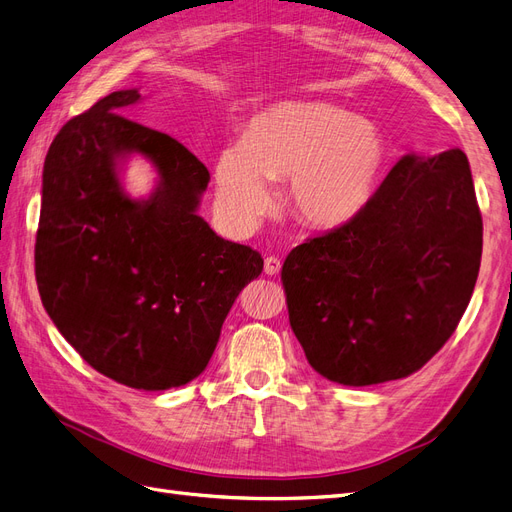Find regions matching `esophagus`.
I'll use <instances>...</instances> for the list:
<instances>
[{
	"instance_id": "obj_1",
	"label": "esophagus",
	"mask_w": 512,
	"mask_h": 512,
	"mask_svg": "<svg viewBox=\"0 0 512 512\" xmlns=\"http://www.w3.org/2000/svg\"><path fill=\"white\" fill-rule=\"evenodd\" d=\"M280 269H282L280 258H277V256H267L265 258V273L267 275H277V273H280Z\"/></svg>"
}]
</instances>
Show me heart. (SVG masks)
Returning a JSON list of instances; mask_svg holds the SVG:
<instances>
[{"instance_id":"b5f03b06","label":"heart","mask_w":512,"mask_h":512,"mask_svg":"<svg viewBox=\"0 0 512 512\" xmlns=\"http://www.w3.org/2000/svg\"><path fill=\"white\" fill-rule=\"evenodd\" d=\"M386 160L382 132L331 102H282L252 119L243 143L220 151L213 166L215 205L239 228L271 205L267 179H284L288 209L309 226L348 222L369 200Z\"/></svg>"}]
</instances>
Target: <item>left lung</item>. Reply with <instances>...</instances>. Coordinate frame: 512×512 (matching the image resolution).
I'll use <instances>...</instances> for the list:
<instances>
[{
    "instance_id": "8db88e82",
    "label": "left lung",
    "mask_w": 512,
    "mask_h": 512,
    "mask_svg": "<svg viewBox=\"0 0 512 512\" xmlns=\"http://www.w3.org/2000/svg\"><path fill=\"white\" fill-rule=\"evenodd\" d=\"M480 254L466 153H408L352 220L284 260L290 327L309 365L346 386L414 374L457 329Z\"/></svg>"
}]
</instances>
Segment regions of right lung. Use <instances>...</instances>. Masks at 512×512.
<instances>
[{
	"label": "right lung",
	"instance_id": "right-lung-1",
	"mask_svg": "<svg viewBox=\"0 0 512 512\" xmlns=\"http://www.w3.org/2000/svg\"><path fill=\"white\" fill-rule=\"evenodd\" d=\"M138 100V89L113 91L51 143L36 280L46 314L91 367L132 389L166 391L203 374L262 258L200 218L207 166L173 136L123 117ZM134 152L159 173L147 199L120 183Z\"/></svg>",
	"mask_w": 512,
	"mask_h": 512
}]
</instances>
